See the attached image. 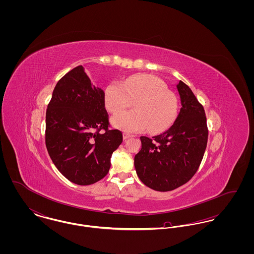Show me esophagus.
<instances>
[{
  "label": "esophagus",
  "instance_id": "obj_1",
  "mask_svg": "<svg viewBox=\"0 0 254 254\" xmlns=\"http://www.w3.org/2000/svg\"><path fill=\"white\" fill-rule=\"evenodd\" d=\"M130 137H132V135H130V134H128V133H123V139L124 140H127L128 138H130Z\"/></svg>",
  "mask_w": 254,
  "mask_h": 254
}]
</instances>
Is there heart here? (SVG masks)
Returning <instances> with one entry per match:
<instances>
[{"instance_id":"heart-1","label":"heart","mask_w":254,"mask_h":254,"mask_svg":"<svg viewBox=\"0 0 254 254\" xmlns=\"http://www.w3.org/2000/svg\"><path fill=\"white\" fill-rule=\"evenodd\" d=\"M130 100L134 101V111L111 118L114 127L130 133L164 131L174 122L179 109L177 96L163 81L147 74L130 76L121 83L112 81L106 87L104 101L110 112L123 110Z\"/></svg>"}]
</instances>
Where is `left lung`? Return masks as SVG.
I'll use <instances>...</instances> for the list:
<instances>
[{"label":"left lung","mask_w":254,"mask_h":254,"mask_svg":"<svg viewBox=\"0 0 254 254\" xmlns=\"http://www.w3.org/2000/svg\"><path fill=\"white\" fill-rule=\"evenodd\" d=\"M181 109L174 123L152 138L141 137L134 164L140 180L158 191L175 190L190 181L202 160L208 138L203 107L188 85H176Z\"/></svg>","instance_id":"left-lung-1"}]
</instances>
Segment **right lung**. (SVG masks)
<instances>
[{"label": "right lung", "instance_id": "right-lung-1", "mask_svg": "<svg viewBox=\"0 0 254 254\" xmlns=\"http://www.w3.org/2000/svg\"><path fill=\"white\" fill-rule=\"evenodd\" d=\"M104 91L92 84L82 65L56 85L46 112V146L58 170L74 184L102 180L110 157L122 143L119 130H109Z\"/></svg>", "mask_w": 254, "mask_h": 254}]
</instances>
